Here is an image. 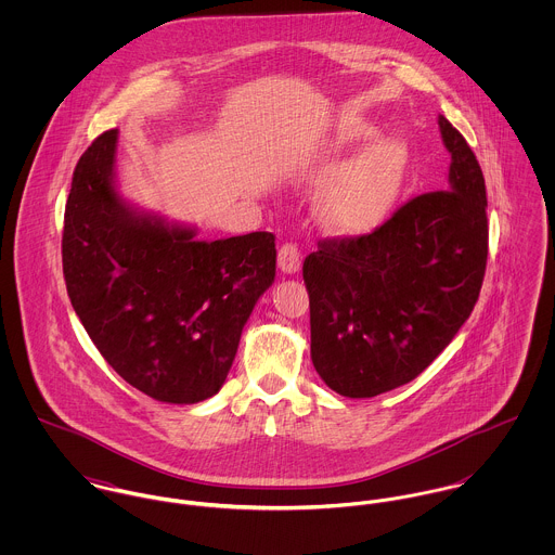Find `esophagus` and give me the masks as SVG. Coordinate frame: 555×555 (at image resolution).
Wrapping results in <instances>:
<instances>
[{
    "instance_id": "34e87169",
    "label": "esophagus",
    "mask_w": 555,
    "mask_h": 555,
    "mask_svg": "<svg viewBox=\"0 0 555 555\" xmlns=\"http://www.w3.org/2000/svg\"><path fill=\"white\" fill-rule=\"evenodd\" d=\"M301 260H304V254L295 243H284L278 251V267L284 273H297L301 269Z\"/></svg>"
}]
</instances>
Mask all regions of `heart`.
Returning <instances> with one entry per match:
<instances>
[{
  "mask_svg": "<svg viewBox=\"0 0 555 555\" xmlns=\"http://www.w3.org/2000/svg\"><path fill=\"white\" fill-rule=\"evenodd\" d=\"M363 119H344L304 166V175L326 185L320 211L339 235H367L396 209L410 172V150L401 139H380Z\"/></svg>",
  "mask_w": 555,
  "mask_h": 555,
  "instance_id": "1",
  "label": "heart"
}]
</instances>
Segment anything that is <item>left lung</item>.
I'll list each match as a JSON object with an SVG mask.
<instances>
[{
    "label": "left lung",
    "mask_w": 555,
    "mask_h": 555,
    "mask_svg": "<svg viewBox=\"0 0 555 555\" xmlns=\"http://www.w3.org/2000/svg\"><path fill=\"white\" fill-rule=\"evenodd\" d=\"M442 190L414 196L372 235L328 238L304 262L312 363L328 389L376 397L414 380L475 310L487 264V194L475 152L438 117Z\"/></svg>",
    "instance_id": "1"
}]
</instances>
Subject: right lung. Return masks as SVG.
Segmentation results:
<instances>
[{"mask_svg":"<svg viewBox=\"0 0 555 555\" xmlns=\"http://www.w3.org/2000/svg\"><path fill=\"white\" fill-rule=\"evenodd\" d=\"M119 132L75 168L62 260L68 297L106 363L164 403L216 396L241 331L275 280V237L198 241L194 227L130 205L115 183Z\"/></svg>","mask_w":555,"mask_h":555,"instance_id":"1","label":"right lung"}]
</instances>
